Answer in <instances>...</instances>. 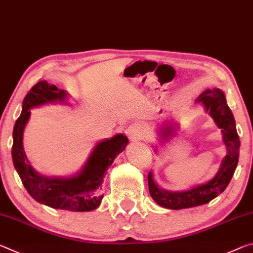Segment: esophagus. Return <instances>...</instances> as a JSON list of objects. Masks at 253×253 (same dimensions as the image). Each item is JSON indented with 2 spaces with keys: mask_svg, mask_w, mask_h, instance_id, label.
I'll list each match as a JSON object with an SVG mask.
<instances>
[{
  "mask_svg": "<svg viewBox=\"0 0 253 253\" xmlns=\"http://www.w3.org/2000/svg\"><path fill=\"white\" fill-rule=\"evenodd\" d=\"M143 129L138 124H132L126 129V134L132 141H138V140L143 138Z\"/></svg>",
  "mask_w": 253,
  "mask_h": 253,
  "instance_id": "obj_1",
  "label": "esophagus"
}]
</instances>
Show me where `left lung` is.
<instances>
[{
	"label": "left lung",
	"mask_w": 253,
	"mask_h": 253,
	"mask_svg": "<svg viewBox=\"0 0 253 253\" xmlns=\"http://www.w3.org/2000/svg\"><path fill=\"white\" fill-rule=\"evenodd\" d=\"M196 102L204 105L205 111L209 112L218 129H221L223 142L226 147L227 154L223 159L217 173L212 179L208 183L198 185L188 190H183V192H170V190L160 188L155 183L152 173L149 172V193L157 204L169 210L189 209L208 204L214 200L217 195L224 192L227 185L230 184L239 161L240 139L237 127H235L233 114L230 107L227 106L224 93L218 88L206 89L198 96ZM173 131L175 129L172 127L171 123L161 127V140L168 141L173 135Z\"/></svg>",
	"instance_id": "8db88e82"
}]
</instances>
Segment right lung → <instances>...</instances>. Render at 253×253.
<instances>
[{
	"instance_id": "obj_1",
	"label": "right lung",
	"mask_w": 253,
	"mask_h": 253,
	"mask_svg": "<svg viewBox=\"0 0 253 253\" xmlns=\"http://www.w3.org/2000/svg\"><path fill=\"white\" fill-rule=\"evenodd\" d=\"M66 98V90L58 89L45 81L33 86L23 99L22 112L14 124L12 159L24 188L37 202L57 210L88 212L101 204L105 171L126 149L129 140L126 135L117 134L99 141L82 170L72 177L41 176L31 167L23 149V131L30 118V109L53 102L65 103Z\"/></svg>"
}]
</instances>
